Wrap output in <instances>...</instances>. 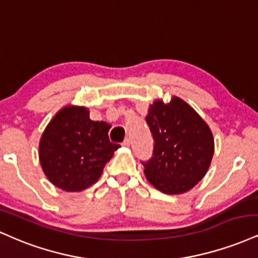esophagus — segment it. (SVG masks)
I'll use <instances>...</instances> for the list:
<instances>
[{"label": "esophagus", "instance_id": "1", "mask_svg": "<svg viewBox=\"0 0 258 258\" xmlns=\"http://www.w3.org/2000/svg\"><path fill=\"white\" fill-rule=\"evenodd\" d=\"M123 146H124V147H129V146H130V139L126 138L125 140L123 141Z\"/></svg>", "mask_w": 258, "mask_h": 258}]
</instances>
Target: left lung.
Here are the masks:
<instances>
[{
	"mask_svg": "<svg viewBox=\"0 0 258 258\" xmlns=\"http://www.w3.org/2000/svg\"><path fill=\"white\" fill-rule=\"evenodd\" d=\"M146 122L153 135V156L142 163L152 186L165 195H182L207 174L214 136L205 120L186 101L172 96L150 105Z\"/></svg>",
	"mask_w": 258,
	"mask_h": 258,
	"instance_id": "1",
	"label": "left lung"
}]
</instances>
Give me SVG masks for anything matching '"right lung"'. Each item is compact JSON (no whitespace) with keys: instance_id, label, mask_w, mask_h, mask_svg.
I'll return each mask as SVG.
<instances>
[{"instance_id":"right-lung-1","label":"right lung","mask_w":258,"mask_h":258,"mask_svg":"<svg viewBox=\"0 0 258 258\" xmlns=\"http://www.w3.org/2000/svg\"><path fill=\"white\" fill-rule=\"evenodd\" d=\"M108 125L94 122L84 106L62 107L39 140V163L48 180L66 192H81L101 176L120 146L108 139Z\"/></svg>"}]
</instances>
